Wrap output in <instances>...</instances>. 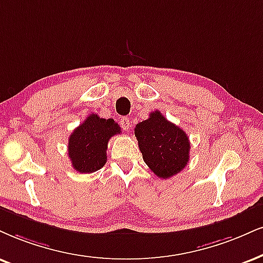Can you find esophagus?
<instances>
[{
    "instance_id": "esophagus-1",
    "label": "esophagus",
    "mask_w": 263,
    "mask_h": 263,
    "mask_svg": "<svg viewBox=\"0 0 263 263\" xmlns=\"http://www.w3.org/2000/svg\"><path fill=\"white\" fill-rule=\"evenodd\" d=\"M121 126L126 132L130 129V121H129L128 117H123V118L121 119Z\"/></svg>"
}]
</instances>
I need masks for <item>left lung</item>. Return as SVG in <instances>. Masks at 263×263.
I'll use <instances>...</instances> for the list:
<instances>
[{"label": "left lung", "instance_id": "left-lung-1", "mask_svg": "<svg viewBox=\"0 0 263 263\" xmlns=\"http://www.w3.org/2000/svg\"><path fill=\"white\" fill-rule=\"evenodd\" d=\"M142 158L157 177L167 178L183 171L189 162L190 141L186 133L167 121L160 111L150 113L134 130Z\"/></svg>", "mask_w": 263, "mask_h": 263}]
</instances>
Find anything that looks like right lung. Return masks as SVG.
Returning a JSON list of instances; mask_svg holds the SVG:
<instances>
[{
  "label": "right lung",
  "instance_id": "add662e5",
  "mask_svg": "<svg viewBox=\"0 0 263 263\" xmlns=\"http://www.w3.org/2000/svg\"><path fill=\"white\" fill-rule=\"evenodd\" d=\"M121 128L112 118H100L90 115L82 124L74 129L68 141V155L72 166L80 173H92L105 166L107 144Z\"/></svg>",
  "mask_w": 263,
  "mask_h": 263
}]
</instances>
